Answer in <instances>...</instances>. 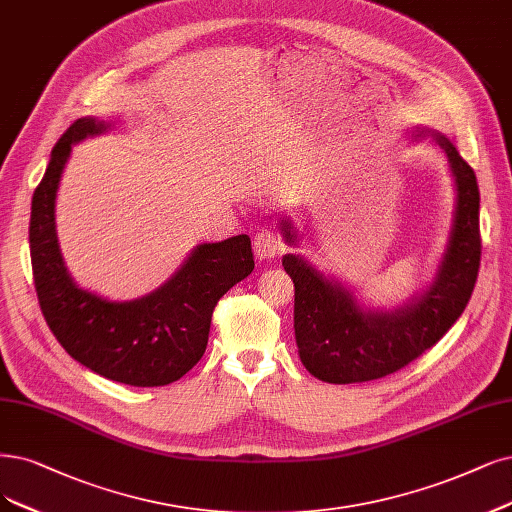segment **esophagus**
<instances>
[{
  "instance_id": "1",
  "label": "esophagus",
  "mask_w": 512,
  "mask_h": 512,
  "mask_svg": "<svg viewBox=\"0 0 512 512\" xmlns=\"http://www.w3.org/2000/svg\"><path fill=\"white\" fill-rule=\"evenodd\" d=\"M253 246H255V255L259 259H272L285 251V242H282V238L272 230H261L255 236Z\"/></svg>"
}]
</instances>
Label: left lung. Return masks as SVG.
Segmentation results:
<instances>
[{
  "label": "left lung",
  "instance_id": "left-lung-1",
  "mask_svg": "<svg viewBox=\"0 0 512 512\" xmlns=\"http://www.w3.org/2000/svg\"><path fill=\"white\" fill-rule=\"evenodd\" d=\"M430 135L447 156L456 183V213L447 251L432 285L394 312L367 310L333 278L306 259L285 255L282 266L295 285V342L304 367L329 384L380 380L430 350L462 316L481 263L479 185L475 170L441 132ZM289 244L297 240L287 219L280 223Z\"/></svg>",
  "mask_w": 512,
  "mask_h": 512
}]
</instances>
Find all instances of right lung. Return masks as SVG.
I'll list each match as a JSON object with an SVG mask.
<instances>
[{
    "label": "right lung",
    "instance_id": "1",
    "mask_svg": "<svg viewBox=\"0 0 512 512\" xmlns=\"http://www.w3.org/2000/svg\"><path fill=\"white\" fill-rule=\"evenodd\" d=\"M107 126L97 118L75 120L35 187L29 249L37 301L65 352L90 371L128 386H166L200 361L217 301L253 272L251 238L198 244L173 278L141 299L109 301L75 285L56 238V189L71 145Z\"/></svg>",
    "mask_w": 512,
    "mask_h": 512
}]
</instances>
